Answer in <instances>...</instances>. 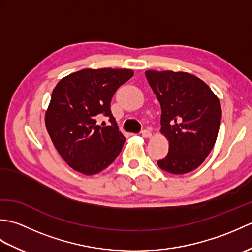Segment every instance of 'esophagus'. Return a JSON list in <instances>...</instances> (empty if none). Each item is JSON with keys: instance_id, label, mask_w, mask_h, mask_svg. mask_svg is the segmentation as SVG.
Masks as SVG:
<instances>
[{"instance_id": "esophagus-1", "label": "esophagus", "mask_w": 252, "mask_h": 252, "mask_svg": "<svg viewBox=\"0 0 252 252\" xmlns=\"http://www.w3.org/2000/svg\"><path fill=\"white\" fill-rule=\"evenodd\" d=\"M142 136L143 137H151L152 136V132L149 130H143L142 131Z\"/></svg>"}]
</instances>
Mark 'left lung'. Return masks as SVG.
Returning a JSON list of instances; mask_svg holds the SVG:
<instances>
[{"mask_svg":"<svg viewBox=\"0 0 252 252\" xmlns=\"http://www.w3.org/2000/svg\"><path fill=\"white\" fill-rule=\"evenodd\" d=\"M161 106V133L169 140V153L159 168L185 174L205 161L215 146L220 127V100L208 85L187 72L145 71Z\"/></svg>","mask_w":252,"mask_h":252,"instance_id":"8db88e82","label":"left lung"}]
</instances>
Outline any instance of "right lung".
I'll list each match as a JSON object with an SVG mask.
<instances>
[{"instance_id": "obj_1", "label": "right lung", "mask_w": 252, "mask_h": 252, "mask_svg": "<svg viewBox=\"0 0 252 252\" xmlns=\"http://www.w3.org/2000/svg\"><path fill=\"white\" fill-rule=\"evenodd\" d=\"M133 76L130 69H83L63 78L53 90L45 114L51 140L69 167L96 174L115 161L125 144L111 114L118 88ZM111 122L98 126L99 116Z\"/></svg>"}]
</instances>
